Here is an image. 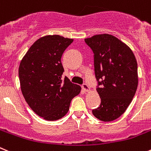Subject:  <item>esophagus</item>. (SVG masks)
<instances>
[{
    "mask_svg": "<svg viewBox=\"0 0 151 151\" xmlns=\"http://www.w3.org/2000/svg\"><path fill=\"white\" fill-rule=\"evenodd\" d=\"M81 87H82V89L85 92H88L89 90H90V87H89V86L87 85V84H83L82 86H81Z\"/></svg>",
    "mask_w": 151,
    "mask_h": 151,
    "instance_id": "esophagus-1",
    "label": "esophagus"
}]
</instances>
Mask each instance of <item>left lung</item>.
<instances>
[{
    "label": "left lung",
    "mask_w": 151,
    "mask_h": 151,
    "mask_svg": "<svg viewBox=\"0 0 151 151\" xmlns=\"http://www.w3.org/2000/svg\"><path fill=\"white\" fill-rule=\"evenodd\" d=\"M94 53L96 90L101 99L92 110L98 119L111 122L122 116L131 103L138 87L137 62L124 43L109 34L85 38Z\"/></svg>",
    "instance_id": "1"
}]
</instances>
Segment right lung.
<instances>
[{
    "label": "right lung",
    "mask_w": 151,
    "mask_h": 151,
    "mask_svg": "<svg viewBox=\"0 0 151 151\" xmlns=\"http://www.w3.org/2000/svg\"><path fill=\"white\" fill-rule=\"evenodd\" d=\"M73 41L58 35H46L30 47L20 63L18 76L22 94L30 108L47 121H55L68 112L81 87L65 76L61 58Z\"/></svg>",
    "instance_id": "right-lung-1"
}]
</instances>
